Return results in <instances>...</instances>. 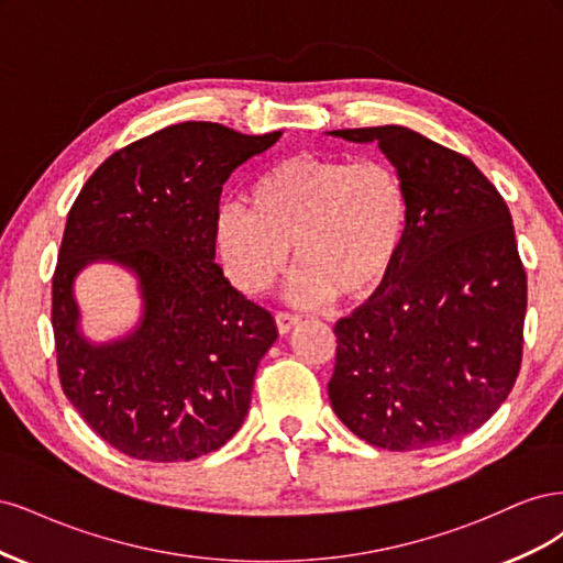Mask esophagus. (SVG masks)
<instances>
[{
	"label": "esophagus",
	"mask_w": 563,
	"mask_h": 563,
	"mask_svg": "<svg viewBox=\"0 0 563 563\" xmlns=\"http://www.w3.org/2000/svg\"><path fill=\"white\" fill-rule=\"evenodd\" d=\"M277 331L282 333V335H286V333H291L298 323H300V317L298 314H291V312H277Z\"/></svg>",
	"instance_id": "obj_1"
}]
</instances>
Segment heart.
Masks as SVG:
<instances>
[{
  "label": "heart",
  "instance_id": "heart-1",
  "mask_svg": "<svg viewBox=\"0 0 563 563\" xmlns=\"http://www.w3.org/2000/svg\"><path fill=\"white\" fill-rule=\"evenodd\" d=\"M249 206L216 213L228 277L249 296L263 294L296 244L302 265L286 294L298 305L376 294L399 263L411 218L399 172L380 159L286 157L253 183Z\"/></svg>",
  "mask_w": 563,
  "mask_h": 563
}]
</instances>
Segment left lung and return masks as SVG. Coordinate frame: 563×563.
Here are the masks:
<instances>
[{"label":"left lung","mask_w":563,"mask_h":563,"mask_svg":"<svg viewBox=\"0 0 563 563\" xmlns=\"http://www.w3.org/2000/svg\"><path fill=\"white\" fill-rule=\"evenodd\" d=\"M329 135L378 143L411 218L391 277L335 323V416L387 451L444 446L498 411L521 366L526 272L505 199L472 159L387 124Z\"/></svg>","instance_id":"obj_1"}]
</instances>
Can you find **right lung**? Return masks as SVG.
<instances>
[{"label":"right lung","instance_id":"obj_1","mask_svg":"<svg viewBox=\"0 0 563 563\" xmlns=\"http://www.w3.org/2000/svg\"><path fill=\"white\" fill-rule=\"evenodd\" d=\"M279 139L211 122L166 126L100 164L67 213L51 308L60 385L129 457L195 460L242 428L277 327L216 263V213L234 168ZM93 262L126 268L142 298L136 327L103 344L82 333L74 296Z\"/></svg>","mask_w":563,"mask_h":563}]
</instances>
